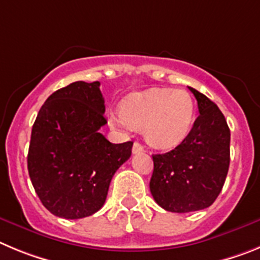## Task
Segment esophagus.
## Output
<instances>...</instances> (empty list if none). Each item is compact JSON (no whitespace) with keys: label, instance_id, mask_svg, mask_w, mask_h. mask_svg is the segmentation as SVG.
<instances>
[{"label":"esophagus","instance_id":"obj_1","mask_svg":"<svg viewBox=\"0 0 260 260\" xmlns=\"http://www.w3.org/2000/svg\"><path fill=\"white\" fill-rule=\"evenodd\" d=\"M144 151H145L144 146H142L140 142H135V144H133V147H132L133 154H140V153H144Z\"/></svg>","mask_w":260,"mask_h":260}]
</instances>
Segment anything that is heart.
<instances>
[{
	"label": "heart",
	"mask_w": 260,
	"mask_h": 260,
	"mask_svg": "<svg viewBox=\"0 0 260 260\" xmlns=\"http://www.w3.org/2000/svg\"><path fill=\"white\" fill-rule=\"evenodd\" d=\"M114 129H142L146 141L156 149H171L188 136L194 120V102L186 90L156 88L136 93L123 107L107 113Z\"/></svg>",
	"instance_id": "b5f03b06"
}]
</instances>
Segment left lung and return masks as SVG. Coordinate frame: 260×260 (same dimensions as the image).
<instances>
[{
	"instance_id": "8db88e82",
	"label": "left lung",
	"mask_w": 260,
	"mask_h": 260,
	"mask_svg": "<svg viewBox=\"0 0 260 260\" xmlns=\"http://www.w3.org/2000/svg\"><path fill=\"white\" fill-rule=\"evenodd\" d=\"M200 115L181 144L154 154L150 191L155 202L171 212L209 207L221 191L229 168L231 131L220 109L198 90L189 88Z\"/></svg>"
}]
</instances>
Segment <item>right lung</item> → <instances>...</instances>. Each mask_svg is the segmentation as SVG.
Instances as JSON below:
<instances>
[{"label": "right lung", "mask_w": 260, "mask_h": 260, "mask_svg": "<svg viewBox=\"0 0 260 260\" xmlns=\"http://www.w3.org/2000/svg\"><path fill=\"white\" fill-rule=\"evenodd\" d=\"M100 81H75L41 106L28 149V174L46 209L81 219L104 206L110 182L132 153V141L111 144Z\"/></svg>", "instance_id": "add662e5"}]
</instances>
